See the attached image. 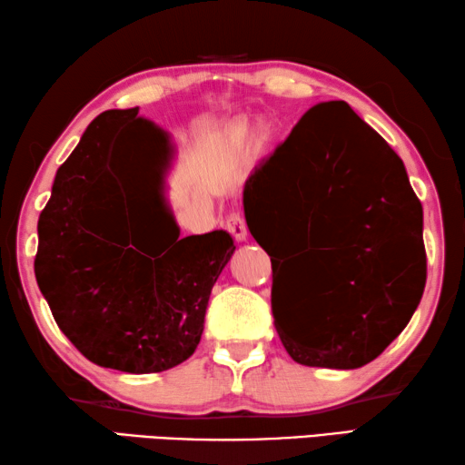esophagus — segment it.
I'll return each instance as SVG.
<instances>
[{
    "instance_id": "1",
    "label": "esophagus",
    "mask_w": 465,
    "mask_h": 465,
    "mask_svg": "<svg viewBox=\"0 0 465 465\" xmlns=\"http://www.w3.org/2000/svg\"><path fill=\"white\" fill-rule=\"evenodd\" d=\"M226 231L232 234L234 239L237 241H245L247 239V224H245V218H242V214H239V212H232L231 216L226 218Z\"/></svg>"
}]
</instances>
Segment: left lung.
Masks as SVG:
<instances>
[{
  "mask_svg": "<svg viewBox=\"0 0 465 465\" xmlns=\"http://www.w3.org/2000/svg\"><path fill=\"white\" fill-rule=\"evenodd\" d=\"M242 205L270 257L276 223L294 253L272 262L273 325L292 361L359 369L400 336L426 284L422 205L401 158L348 103L304 113L247 179Z\"/></svg>",
  "mask_w": 465,
  "mask_h": 465,
  "instance_id": "left-lung-1",
  "label": "left lung"
}]
</instances>
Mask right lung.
<instances>
[{
	"mask_svg": "<svg viewBox=\"0 0 465 465\" xmlns=\"http://www.w3.org/2000/svg\"><path fill=\"white\" fill-rule=\"evenodd\" d=\"M138 124L150 127L138 106L101 113L59 166L35 276L59 330L90 362L143 375L195 352L212 286L237 247L226 231L179 239L163 171L164 228L146 234L134 224L125 189Z\"/></svg>",
	"mask_w": 465,
	"mask_h": 465,
	"instance_id": "right-lung-1",
	"label": "right lung"
}]
</instances>
